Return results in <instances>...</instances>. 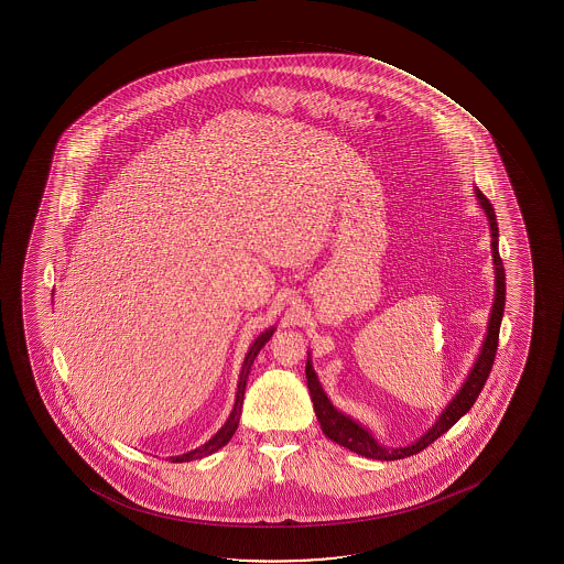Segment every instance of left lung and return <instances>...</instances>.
I'll list each match as a JSON object with an SVG mask.
<instances>
[{"instance_id":"8db88e82","label":"left lung","mask_w":564,"mask_h":564,"mask_svg":"<svg viewBox=\"0 0 564 564\" xmlns=\"http://www.w3.org/2000/svg\"><path fill=\"white\" fill-rule=\"evenodd\" d=\"M476 195H478L479 205L486 210L489 226H491L492 261H495V272H497L495 306H492L489 330H487L486 343H484L478 361L474 365V369L470 370V376H468L465 386L459 389V393H457L454 401L449 402L446 412H442L433 429H429L427 434H423L420 441L412 444V446L391 447V449L380 446L367 429H362L359 423L351 421L348 415L340 414L337 409H333L329 399L325 397L324 391L319 388V383H317L311 361H306V380H308V389H311L312 402H314V412H316L317 421L322 425V431H324L327 438L337 442L340 446L348 447L350 452H356L357 455L369 457V459L397 460L410 457V455L420 454L425 447L431 446L434 441H438L442 434L447 433L468 410L473 409L474 402H476L479 393H481V389L486 386L487 378L491 375L492 362H495L497 348H499L500 322H502V314H505L506 274L499 253V226H497L495 208H492L489 199L479 189H476Z\"/></svg>"}]
</instances>
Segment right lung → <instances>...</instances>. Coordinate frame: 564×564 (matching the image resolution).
Masks as SVG:
<instances>
[{
  "label": "right lung",
  "mask_w": 564,
  "mask_h": 564,
  "mask_svg": "<svg viewBox=\"0 0 564 564\" xmlns=\"http://www.w3.org/2000/svg\"><path fill=\"white\" fill-rule=\"evenodd\" d=\"M272 330L274 329L265 330L263 335H259L258 340L252 344V348L248 351L245 365H242V372H240L237 401H235L234 412L229 415V420L226 421V425H224L218 433L214 434L213 438H210L207 444H203L202 447H197V449L189 452V454L171 457L173 463H188V460L202 459L205 455L214 454L216 449H220V447L226 446L227 442L231 441V436H234L235 431L239 427L240 410H242V401H245V388H247L248 372H250V367H252L253 359L258 356V351L261 350V348H263V344L271 338Z\"/></svg>",
  "instance_id": "add662e5"
}]
</instances>
